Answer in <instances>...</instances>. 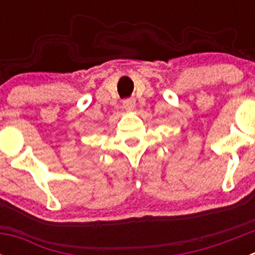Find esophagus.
Instances as JSON below:
<instances>
[{
    "label": "esophagus",
    "mask_w": 255,
    "mask_h": 255,
    "mask_svg": "<svg viewBox=\"0 0 255 255\" xmlns=\"http://www.w3.org/2000/svg\"><path fill=\"white\" fill-rule=\"evenodd\" d=\"M123 106L126 111H129V112L132 111L135 107V100H132V98H130V100H125L123 102Z\"/></svg>",
    "instance_id": "1"
}]
</instances>
